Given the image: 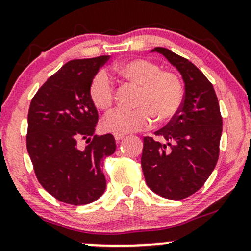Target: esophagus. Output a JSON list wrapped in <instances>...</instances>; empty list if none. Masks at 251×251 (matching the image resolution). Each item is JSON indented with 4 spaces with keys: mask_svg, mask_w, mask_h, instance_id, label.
I'll return each mask as SVG.
<instances>
[{
    "mask_svg": "<svg viewBox=\"0 0 251 251\" xmlns=\"http://www.w3.org/2000/svg\"><path fill=\"white\" fill-rule=\"evenodd\" d=\"M125 138V134H120V133H114V139L116 142H120V140Z\"/></svg>",
    "mask_w": 251,
    "mask_h": 251,
    "instance_id": "esophagus-1",
    "label": "esophagus"
}]
</instances>
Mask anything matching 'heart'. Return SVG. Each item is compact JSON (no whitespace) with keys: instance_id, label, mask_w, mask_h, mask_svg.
I'll use <instances>...</instances> for the list:
<instances>
[{"instance_id":"1","label":"heart","mask_w":251,"mask_h":251,"mask_svg":"<svg viewBox=\"0 0 251 251\" xmlns=\"http://www.w3.org/2000/svg\"><path fill=\"white\" fill-rule=\"evenodd\" d=\"M117 73L139 86L134 109H116L103 119L106 131L132 133L153 124H166L179 113L184 101V87L174 72L162 71L155 62L134 59L116 67ZM89 98L97 108L108 111L116 100V87L105 71H99L89 83Z\"/></svg>"}]
</instances>
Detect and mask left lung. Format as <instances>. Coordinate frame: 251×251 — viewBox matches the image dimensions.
<instances>
[{
	"instance_id": "8db88e82",
	"label": "left lung",
	"mask_w": 251,
	"mask_h": 251,
	"mask_svg": "<svg viewBox=\"0 0 251 251\" xmlns=\"http://www.w3.org/2000/svg\"><path fill=\"white\" fill-rule=\"evenodd\" d=\"M163 54L179 71L185 83L179 113L154 132L164 143L144 138L142 168L146 184L168 200L197 192L214 171L220 155L222 116L212 83L185 57L163 47Z\"/></svg>"
}]
</instances>
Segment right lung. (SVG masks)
<instances>
[{
  "instance_id": "right-lung-1",
  "label": "right lung",
  "mask_w": 251,
  "mask_h": 251,
  "mask_svg": "<svg viewBox=\"0 0 251 251\" xmlns=\"http://www.w3.org/2000/svg\"><path fill=\"white\" fill-rule=\"evenodd\" d=\"M109 59L72 60L47 80L31 99L27 150L43 189L62 203L85 205L106 189L103 160L116 151L111 133L94 135L98 111L89 83ZM80 140H86L85 149Z\"/></svg>"
}]
</instances>
